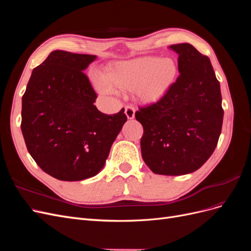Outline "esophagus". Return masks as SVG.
<instances>
[{
  "instance_id": "obj_1",
  "label": "esophagus",
  "mask_w": 251,
  "mask_h": 251,
  "mask_svg": "<svg viewBox=\"0 0 251 251\" xmlns=\"http://www.w3.org/2000/svg\"><path fill=\"white\" fill-rule=\"evenodd\" d=\"M125 113H126L127 119H133L135 117V108H134V105H132V104L126 105V109H125Z\"/></svg>"
}]
</instances>
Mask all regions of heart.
I'll return each instance as SVG.
<instances>
[{
    "mask_svg": "<svg viewBox=\"0 0 251 251\" xmlns=\"http://www.w3.org/2000/svg\"><path fill=\"white\" fill-rule=\"evenodd\" d=\"M178 64L172 57L142 56L121 60L109 68L107 74H96L93 82L98 92L109 95L119 90H134L140 100L156 101L173 86Z\"/></svg>",
    "mask_w": 251,
    "mask_h": 251,
    "instance_id": "obj_1",
    "label": "heart"
}]
</instances>
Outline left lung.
I'll use <instances>...</instances> for the list:
<instances>
[{
    "label": "left lung",
    "instance_id": "1",
    "mask_svg": "<svg viewBox=\"0 0 251 251\" xmlns=\"http://www.w3.org/2000/svg\"><path fill=\"white\" fill-rule=\"evenodd\" d=\"M180 75L160 100L139 108L142 159L158 175L180 176L199 170L221 134L222 96L210 60L191 44L172 45Z\"/></svg>",
    "mask_w": 251,
    "mask_h": 251
}]
</instances>
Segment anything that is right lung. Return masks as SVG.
<instances>
[{"instance_id": "1", "label": "right lung", "mask_w": 251, "mask_h": 251, "mask_svg": "<svg viewBox=\"0 0 251 251\" xmlns=\"http://www.w3.org/2000/svg\"><path fill=\"white\" fill-rule=\"evenodd\" d=\"M96 55L52 51L34 68L22 98L21 128L29 154L53 178L80 181L101 171L126 121L98 111L83 70Z\"/></svg>"}]
</instances>
